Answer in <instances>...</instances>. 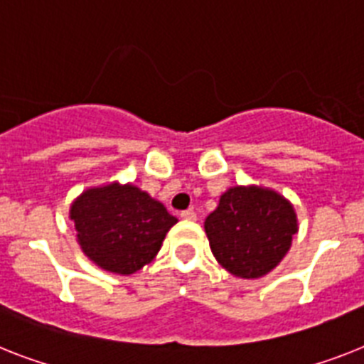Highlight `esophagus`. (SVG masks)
Instances as JSON below:
<instances>
[{
	"label": "esophagus",
	"instance_id": "34e87169",
	"mask_svg": "<svg viewBox=\"0 0 364 364\" xmlns=\"http://www.w3.org/2000/svg\"><path fill=\"white\" fill-rule=\"evenodd\" d=\"M181 216L183 220H196V213H194V210H191V209H187V210H181Z\"/></svg>",
	"mask_w": 364,
	"mask_h": 364
}]
</instances>
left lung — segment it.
Masks as SVG:
<instances>
[{
	"mask_svg": "<svg viewBox=\"0 0 364 364\" xmlns=\"http://www.w3.org/2000/svg\"><path fill=\"white\" fill-rule=\"evenodd\" d=\"M296 231L291 203L267 188H229L205 220L216 261L244 279L261 277L277 267Z\"/></svg>",
	"mask_w": 364,
	"mask_h": 364,
	"instance_id": "1",
	"label": "left lung"
}]
</instances>
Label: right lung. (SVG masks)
<instances>
[{
  "label": "right lung",
  "instance_id": "right-lung-1",
  "mask_svg": "<svg viewBox=\"0 0 364 364\" xmlns=\"http://www.w3.org/2000/svg\"><path fill=\"white\" fill-rule=\"evenodd\" d=\"M70 218L87 257L114 274H133L157 255L177 222L163 203L133 185L90 188L73 201Z\"/></svg>",
  "mask_w": 364,
  "mask_h": 364
}]
</instances>
